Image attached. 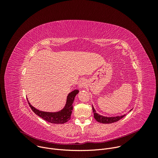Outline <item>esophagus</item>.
<instances>
[{
    "mask_svg": "<svg viewBox=\"0 0 158 158\" xmlns=\"http://www.w3.org/2000/svg\"><path fill=\"white\" fill-rule=\"evenodd\" d=\"M86 83H87V82H86L85 80L84 79H81V81H79V87L80 88H84V87H85Z\"/></svg>",
    "mask_w": 158,
    "mask_h": 158,
    "instance_id": "1",
    "label": "esophagus"
}]
</instances>
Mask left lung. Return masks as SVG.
<instances>
[{
  "instance_id": "left-lung-1",
  "label": "left lung",
  "mask_w": 158,
  "mask_h": 158,
  "mask_svg": "<svg viewBox=\"0 0 158 158\" xmlns=\"http://www.w3.org/2000/svg\"><path fill=\"white\" fill-rule=\"evenodd\" d=\"M132 110V109H131ZM93 110L94 112V117L95 118V119L101 123H103V124H110V123H113L115 122L118 121L119 120H120L121 119L123 118L126 115H123V116H117V117H104L102 116H101L99 114H98V113H96V111L95 110L94 107L93 106Z\"/></svg>"
}]
</instances>
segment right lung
I'll list each match as a JSON object with an SVG mask.
<instances>
[{"mask_svg":"<svg viewBox=\"0 0 158 158\" xmlns=\"http://www.w3.org/2000/svg\"><path fill=\"white\" fill-rule=\"evenodd\" d=\"M79 93V90L75 89L71 92L67 96L66 104L64 108L60 111L57 112H48L39 110L31 105L28 102L29 105L34 113L42 118L44 120L52 124H64L71 119V116L73 109V102L74 98Z\"/></svg>","mask_w":158,"mask_h":158,"instance_id":"1","label":"right lung"}]
</instances>
